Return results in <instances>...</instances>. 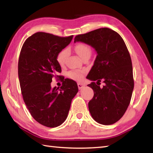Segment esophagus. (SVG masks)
Segmentation results:
<instances>
[{
  "instance_id": "obj_1",
  "label": "esophagus",
  "mask_w": 153,
  "mask_h": 153,
  "mask_svg": "<svg viewBox=\"0 0 153 153\" xmlns=\"http://www.w3.org/2000/svg\"><path fill=\"white\" fill-rule=\"evenodd\" d=\"M77 86H78V89H82L85 85H84V84H83V83H77Z\"/></svg>"
}]
</instances>
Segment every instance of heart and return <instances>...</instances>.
Here are the masks:
<instances>
[{
  "instance_id": "b5f03b06",
  "label": "heart",
  "mask_w": 153,
  "mask_h": 153,
  "mask_svg": "<svg viewBox=\"0 0 153 153\" xmlns=\"http://www.w3.org/2000/svg\"><path fill=\"white\" fill-rule=\"evenodd\" d=\"M75 51H76V53L82 58H83L85 56H87V55H90L91 52V48L88 45L83 43H79L77 44L76 47H75ZM68 54V49L64 48V49L62 50L56 56V60L58 63L60 65H63L65 63V62H66ZM83 71H71L68 73V76H69L70 78L72 79L79 81L83 79Z\"/></svg>"
}]
</instances>
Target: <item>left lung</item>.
<instances>
[{
  "label": "left lung",
  "mask_w": 153,
  "mask_h": 153,
  "mask_svg": "<svg viewBox=\"0 0 153 153\" xmlns=\"http://www.w3.org/2000/svg\"><path fill=\"white\" fill-rule=\"evenodd\" d=\"M77 41L91 45L97 54L87 76L93 81L88 85L94 91L88 104L91 115L100 124H113L125 114L134 87L131 59L128 48L117 32L107 27L77 35L74 38L75 43ZM101 80L105 85L100 88Z\"/></svg>",
  "instance_id": "obj_1"
}]
</instances>
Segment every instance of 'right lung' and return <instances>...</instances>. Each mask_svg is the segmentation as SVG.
<instances>
[{"instance_id":"add662e5","label":"right lung","mask_w":153,"mask_h":153,"mask_svg":"<svg viewBox=\"0 0 153 153\" xmlns=\"http://www.w3.org/2000/svg\"><path fill=\"white\" fill-rule=\"evenodd\" d=\"M37 32L28 37L18 60V77L23 99L32 117L41 125L55 128L66 120L71 100L78 91L72 79H63L60 88H51L53 77L61 73L56 56L72 40Z\"/></svg>"}]
</instances>
